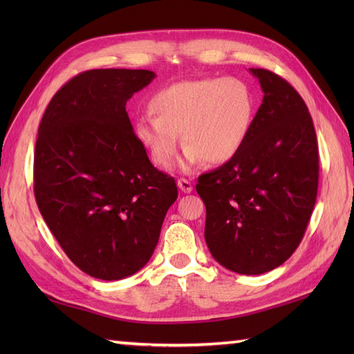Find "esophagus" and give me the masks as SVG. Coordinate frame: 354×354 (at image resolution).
<instances>
[{
    "label": "esophagus",
    "mask_w": 354,
    "mask_h": 354,
    "mask_svg": "<svg viewBox=\"0 0 354 354\" xmlns=\"http://www.w3.org/2000/svg\"><path fill=\"white\" fill-rule=\"evenodd\" d=\"M178 187L179 190L184 192V193H192L193 190V184L189 181V179H178Z\"/></svg>",
    "instance_id": "obj_1"
}]
</instances>
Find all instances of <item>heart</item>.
Masks as SVG:
<instances>
[{
	"mask_svg": "<svg viewBox=\"0 0 354 354\" xmlns=\"http://www.w3.org/2000/svg\"><path fill=\"white\" fill-rule=\"evenodd\" d=\"M153 117L135 120V138L156 167L175 161L181 135L187 146L179 170L201 162L231 161L248 141L255 118V97L237 77L183 80L161 88L149 102Z\"/></svg>",
	"mask_w": 354,
	"mask_h": 354,
	"instance_id": "heart-1",
	"label": "heart"
}]
</instances>
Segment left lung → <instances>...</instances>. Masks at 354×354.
<instances>
[{
	"instance_id": "8db88e82",
	"label": "left lung",
	"mask_w": 354,
	"mask_h": 354,
	"mask_svg": "<svg viewBox=\"0 0 354 354\" xmlns=\"http://www.w3.org/2000/svg\"><path fill=\"white\" fill-rule=\"evenodd\" d=\"M263 100L242 150L205 175L196 192L207 208L205 242L232 272L278 268L304 236L318 192V142L304 100L284 79L250 68Z\"/></svg>"
}]
</instances>
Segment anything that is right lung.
Masks as SVG:
<instances>
[{
  "instance_id": "1",
  "label": "right lung",
  "mask_w": 354,
  "mask_h": 354,
  "mask_svg": "<svg viewBox=\"0 0 354 354\" xmlns=\"http://www.w3.org/2000/svg\"><path fill=\"white\" fill-rule=\"evenodd\" d=\"M156 77L149 70H89L53 97L35 149V198L68 259L100 280L146 266L176 183L135 138L126 102Z\"/></svg>"
}]
</instances>
